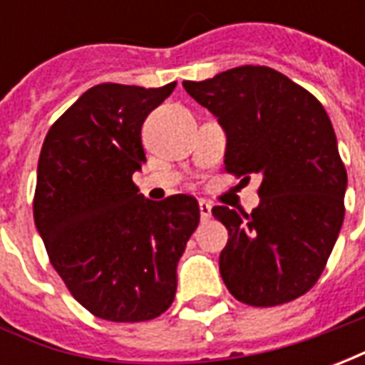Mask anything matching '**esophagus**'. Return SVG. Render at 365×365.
Segmentation results:
<instances>
[{
    "label": "esophagus",
    "mask_w": 365,
    "mask_h": 365,
    "mask_svg": "<svg viewBox=\"0 0 365 365\" xmlns=\"http://www.w3.org/2000/svg\"><path fill=\"white\" fill-rule=\"evenodd\" d=\"M211 203L209 201H205V199H201L199 201V213H201V221H209L211 219Z\"/></svg>",
    "instance_id": "34e87169"
}]
</instances>
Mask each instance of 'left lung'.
I'll return each instance as SVG.
<instances>
[{"instance_id": "left-lung-1", "label": "left lung", "mask_w": 365, "mask_h": 365, "mask_svg": "<svg viewBox=\"0 0 365 365\" xmlns=\"http://www.w3.org/2000/svg\"><path fill=\"white\" fill-rule=\"evenodd\" d=\"M227 133L225 170L248 182L262 175L260 205L248 215L225 205L219 258L232 297L274 307L305 295L321 277L344 221V162L321 101L268 66H238L183 82Z\"/></svg>"}]
</instances>
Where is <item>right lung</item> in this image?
<instances>
[{
  "instance_id": "right-lung-1",
  "label": "right lung",
  "mask_w": 365,
  "mask_h": 365,
  "mask_svg": "<svg viewBox=\"0 0 365 365\" xmlns=\"http://www.w3.org/2000/svg\"><path fill=\"white\" fill-rule=\"evenodd\" d=\"M175 88L99 83L54 120L33 199L52 268L72 297L113 322L152 321L172 305L178 260L199 225L197 199H144V119Z\"/></svg>"
}]
</instances>
